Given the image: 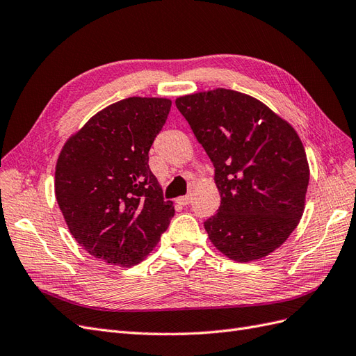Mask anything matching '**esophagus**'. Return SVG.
I'll return each mask as SVG.
<instances>
[{"mask_svg": "<svg viewBox=\"0 0 356 356\" xmlns=\"http://www.w3.org/2000/svg\"><path fill=\"white\" fill-rule=\"evenodd\" d=\"M191 202V196H181L177 199V203L182 204V207H186V204H188Z\"/></svg>", "mask_w": 356, "mask_h": 356, "instance_id": "obj_1", "label": "esophagus"}]
</instances>
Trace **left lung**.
<instances>
[{"instance_id":"obj_1","label":"left lung","mask_w":356,"mask_h":356,"mask_svg":"<svg viewBox=\"0 0 356 356\" xmlns=\"http://www.w3.org/2000/svg\"><path fill=\"white\" fill-rule=\"evenodd\" d=\"M175 104L215 168L221 204L204 221L209 241L238 263L272 254L305 212L310 170L296 129L230 89L184 95Z\"/></svg>"}]
</instances>
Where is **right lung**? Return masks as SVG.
Returning a JSON list of instances; mask_svg holds the SVG:
<instances>
[{
    "label": "right lung",
    "mask_w": 356,
    "mask_h": 356,
    "mask_svg": "<svg viewBox=\"0 0 356 356\" xmlns=\"http://www.w3.org/2000/svg\"><path fill=\"white\" fill-rule=\"evenodd\" d=\"M172 101L132 96L89 118L63 144L55 195L72 238L108 264L131 267L153 251L174 217L148 166Z\"/></svg>",
    "instance_id": "right-lung-1"
}]
</instances>
